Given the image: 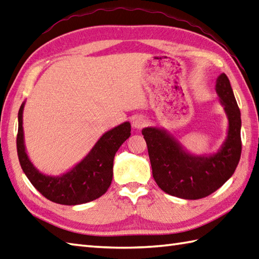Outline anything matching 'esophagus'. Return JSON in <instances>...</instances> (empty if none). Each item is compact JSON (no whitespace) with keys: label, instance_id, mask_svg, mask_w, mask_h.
<instances>
[{"label":"esophagus","instance_id":"obj_1","mask_svg":"<svg viewBox=\"0 0 259 259\" xmlns=\"http://www.w3.org/2000/svg\"><path fill=\"white\" fill-rule=\"evenodd\" d=\"M147 124H148L147 120L144 117H141V115H136V117L133 119V126L136 129H142Z\"/></svg>","mask_w":259,"mask_h":259}]
</instances>
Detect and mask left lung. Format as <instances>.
<instances>
[{"label":"left lung","instance_id":"obj_1","mask_svg":"<svg viewBox=\"0 0 259 259\" xmlns=\"http://www.w3.org/2000/svg\"><path fill=\"white\" fill-rule=\"evenodd\" d=\"M216 91L229 119L227 139L216 155L194 157L181 149L164 131L158 128L142 130L153 179L169 195L184 199L207 197L221 188L237 168L241 153L240 110L225 73L217 78Z\"/></svg>","mask_w":259,"mask_h":259}]
</instances>
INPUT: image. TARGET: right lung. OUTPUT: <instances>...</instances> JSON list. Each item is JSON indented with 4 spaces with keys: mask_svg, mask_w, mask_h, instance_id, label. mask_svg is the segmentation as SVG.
Wrapping results in <instances>:
<instances>
[{
    "mask_svg": "<svg viewBox=\"0 0 259 259\" xmlns=\"http://www.w3.org/2000/svg\"><path fill=\"white\" fill-rule=\"evenodd\" d=\"M22 104L19 110L16 149L19 161L27 179L47 199L60 205H80L101 197L111 185L115 152L130 137L131 125L124 122L104 134L83 160L61 177L42 175L26 156L22 126Z\"/></svg>",
    "mask_w": 259,
    "mask_h": 259,
    "instance_id": "right-lung-1",
    "label": "right lung"
}]
</instances>
